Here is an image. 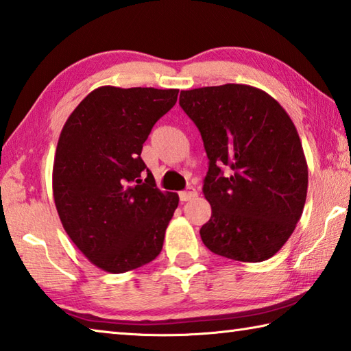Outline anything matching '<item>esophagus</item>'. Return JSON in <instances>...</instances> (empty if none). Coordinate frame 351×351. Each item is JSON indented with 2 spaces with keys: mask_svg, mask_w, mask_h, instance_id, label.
<instances>
[{
  "mask_svg": "<svg viewBox=\"0 0 351 351\" xmlns=\"http://www.w3.org/2000/svg\"><path fill=\"white\" fill-rule=\"evenodd\" d=\"M197 196V192L193 189V187H189L187 190H182V192H180V199L181 201H190V199H195V197Z\"/></svg>",
  "mask_w": 351,
  "mask_h": 351,
  "instance_id": "obj_1",
  "label": "esophagus"
}]
</instances>
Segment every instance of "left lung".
Segmentation results:
<instances>
[{
    "instance_id": "obj_1",
    "label": "left lung",
    "mask_w": 351,
    "mask_h": 351,
    "mask_svg": "<svg viewBox=\"0 0 351 351\" xmlns=\"http://www.w3.org/2000/svg\"><path fill=\"white\" fill-rule=\"evenodd\" d=\"M180 106L201 132L208 158L202 192L212 216L199 230L204 245L242 263L271 258L301 219L308 187L289 113L247 84L182 90Z\"/></svg>"
}]
</instances>
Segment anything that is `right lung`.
Segmentation results:
<instances>
[{
    "label": "right lung",
    "instance_id": "add662e5",
    "mask_svg": "<svg viewBox=\"0 0 351 351\" xmlns=\"http://www.w3.org/2000/svg\"><path fill=\"white\" fill-rule=\"evenodd\" d=\"M178 92L98 87L62 127L52 173L55 206L69 238L101 270H135L162 250L180 196L156 187L141 150Z\"/></svg>",
    "mask_w": 351,
    "mask_h": 351
}]
</instances>
